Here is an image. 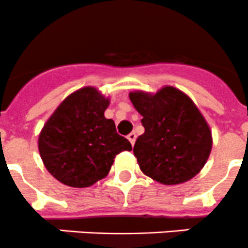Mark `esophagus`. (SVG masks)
Wrapping results in <instances>:
<instances>
[{"label": "esophagus", "instance_id": "obj_1", "mask_svg": "<svg viewBox=\"0 0 248 248\" xmlns=\"http://www.w3.org/2000/svg\"><path fill=\"white\" fill-rule=\"evenodd\" d=\"M127 138H128L132 145H134V142H136V139H137V134L134 133V132H132V133H129L128 136H127Z\"/></svg>", "mask_w": 248, "mask_h": 248}]
</instances>
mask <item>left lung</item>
Segmentation results:
<instances>
[{
    "mask_svg": "<svg viewBox=\"0 0 248 248\" xmlns=\"http://www.w3.org/2000/svg\"><path fill=\"white\" fill-rule=\"evenodd\" d=\"M129 99L145 128L133 149L141 171L163 185H179L196 176L209 158L212 137L193 101L172 86L154 94L131 92Z\"/></svg>",
    "mask_w": 248,
    "mask_h": 248,
    "instance_id": "1",
    "label": "left lung"
}]
</instances>
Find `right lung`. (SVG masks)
<instances>
[{
  "mask_svg": "<svg viewBox=\"0 0 248 248\" xmlns=\"http://www.w3.org/2000/svg\"><path fill=\"white\" fill-rule=\"evenodd\" d=\"M109 98L92 86L69 94L52 112L38 138L47 171L67 186L84 188L104 179L116 155L132 145L106 119Z\"/></svg>",
  "mask_w": 248,
  "mask_h": 248,
  "instance_id": "1",
  "label": "right lung"
}]
</instances>
